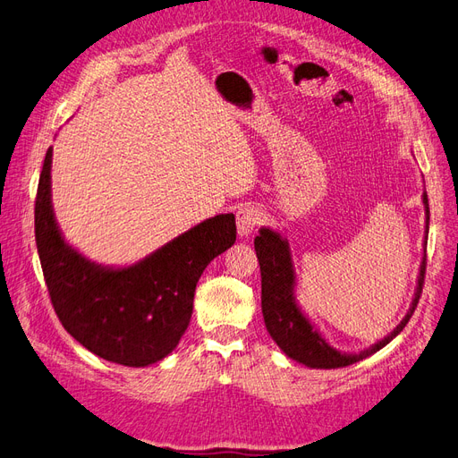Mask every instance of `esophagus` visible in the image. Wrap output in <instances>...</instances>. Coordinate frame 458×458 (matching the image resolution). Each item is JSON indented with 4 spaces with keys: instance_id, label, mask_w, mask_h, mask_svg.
<instances>
[{
    "instance_id": "esophagus-1",
    "label": "esophagus",
    "mask_w": 458,
    "mask_h": 458,
    "mask_svg": "<svg viewBox=\"0 0 458 458\" xmlns=\"http://www.w3.org/2000/svg\"><path fill=\"white\" fill-rule=\"evenodd\" d=\"M261 221V214L258 208L254 206H244L237 212V229H239V237H248L258 224Z\"/></svg>"
}]
</instances>
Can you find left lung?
I'll return each instance as SVG.
<instances>
[{
	"mask_svg": "<svg viewBox=\"0 0 458 458\" xmlns=\"http://www.w3.org/2000/svg\"><path fill=\"white\" fill-rule=\"evenodd\" d=\"M424 204V258L420 261L417 288L411 301L407 315L401 318V323L390 332V335L378 340L377 344L369 345L361 352H340L335 345H330L318 328L311 323V318L301 311L296 301V271L293 254H290V244L281 237L279 231L269 227H261L259 234L254 241L256 256L259 261L261 271V313L266 321L267 332L276 345L284 352L286 357L306 365L310 369H342L363 361L369 355L382 350L386 344H390L401 330L409 323L414 308L420 300L424 273H426V242H428V227H429V208L428 195L422 192Z\"/></svg>",
	"mask_w": 458,
	"mask_h": 458,
	"instance_id": "obj_1",
	"label": "left lung"
}]
</instances>
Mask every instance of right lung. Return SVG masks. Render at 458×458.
I'll list each match as a JSON object with an SVG mask.
<instances>
[{"label":"right lung","mask_w":458,"mask_h":458,"mask_svg":"<svg viewBox=\"0 0 458 458\" xmlns=\"http://www.w3.org/2000/svg\"><path fill=\"white\" fill-rule=\"evenodd\" d=\"M51 158L49 147L34 225L55 313L68 335L110 363L148 367L162 361L189 327L202 271L237 241L234 216L208 217L131 266H101L63 237L51 202Z\"/></svg>","instance_id":"right-lung-1"}]
</instances>
